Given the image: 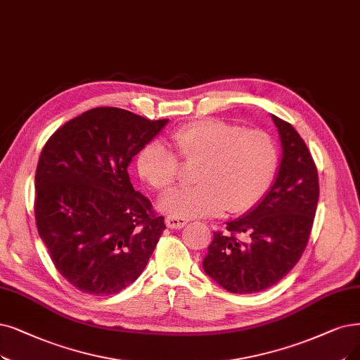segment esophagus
<instances>
[{
    "label": "esophagus",
    "instance_id": "esophagus-1",
    "mask_svg": "<svg viewBox=\"0 0 360 360\" xmlns=\"http://www.w3.org/2000/svg\"><path fill=\"white\" fill-rule=\"evenodd\" d=\"M188 223H189L188 219L177 217V215H167V217H165V224H167L169 229H181V227H184Z\"/></svg>",
    "mask_w": 360,
    "mask_h": 360
}]
</instances>
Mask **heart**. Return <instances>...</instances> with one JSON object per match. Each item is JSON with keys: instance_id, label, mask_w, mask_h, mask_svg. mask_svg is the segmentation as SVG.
Here are the masks:
<instances>
[{"instance_id": "heart-1", "label": "heart", "mask_w": 360, "mask_h": 360, "mask_svg": "<svg viewBox=\"0 0 360 360\" xmlns=\"http://www.w3.org/2000/svg\"><path fill=\"white\" fill-rule=\"evenodd\" d=\"M186 162L202 164L195 188L180 189L162 200V210L177 217H207L223 211L243 214L262 202L275 180L279 152L275 140L260 128L221 120L186 124L171 134ZM140 177L160 192L174 188L179 158L162 143L150 141L137 156Z\"/></svg>"}]
</instances>
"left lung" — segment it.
<instances>
[{"instance_id":"1","label":"left lung","mask_w":360,"mask_h":360,"mask_svg":"<svg viewBox=\"0 0 360 360\" xmlns=\"http://www.w3.org/2000/svg\"><path fill=\"white\" fill-rule=\"evenodd\" d=\"M282 161L275 184L247 215L214 232L204 270L229 292L264 291L288 275L303 255L319 199L318 168L295 128L276 115Z\"/></svg>"}]
</instances>
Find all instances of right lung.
Segmentation results:
<instances>
[{
  "instance_id": "right-lung-1",
  "label": "right lung",
  "mask_w": 360,
  "mask_h": 360,
  "mask_svg": "<svg viewBox=\"0 0 360 360\" xmlns=\"http://www.w3.org/2000/svg\"><path fill=\"white\" fill-rule=\"evenodd\" d=\"M168 120L94 108L47 140L35 174V221L54 267L77 290L113 295L145 270L164 217L134 191L133 156Z\"/></svg>"
}]
</instances>
